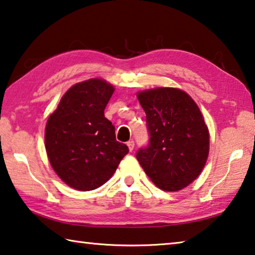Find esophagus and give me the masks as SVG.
Segmentation results:
<instances>
[{
	"label": "esophagus",
	"mask_w": 255,
	"mask_h": 255,
	"mask_svg": "<svg viewBox=\"0 0 255 255\" xmlns=\"http://www.w3.org/2000/svg\"><path fill=\"white\" fill-rule=\"evenodd\" d=\"M127 146H128L129 150H132L133 147H135V143H133V140H129V141H127Z\"/></svg>",
	"instance_id": "esophagus-1"
}]
</instances>
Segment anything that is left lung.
<instances>
[{
  "label": "left lung",
  "instance_id": "left-lung-1",
  "mask_svg": "<svg viewBox=\"0 0 255 255\" xmlns=\"http://www.w3.org/2000/svg\"><path fill=\"white\" fill-rule=\"evenodd\" d=\"M149 132L147 147L136 157L153 183L179 191L193 182L209 153V131L200 109L188 93L175 88L138 92Z\"/></svg>",
  "mask_w": 255,
  "mask_h": 255
}]
</instances>
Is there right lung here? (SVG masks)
Returning a JSON list of instances; mask_svg holds the SVG:
<instances>
[{"label": "right lung", "instance_id": "obj_1", "mask_svg": "<svg viewBox=\"0 0 255 255\" xmlns=\"http://www.w3.org/2000/svg\"><path fill=\"white\" fill-rule=\"evenodd\" d=\"M115 88L91 79L73 85L47 120L45 146L50 165L71 188L90 191L105 184L129 149L116 140L105 109Z\"/></svg>", "mask_w": 255, "mask_h": 255}]
</instances>
